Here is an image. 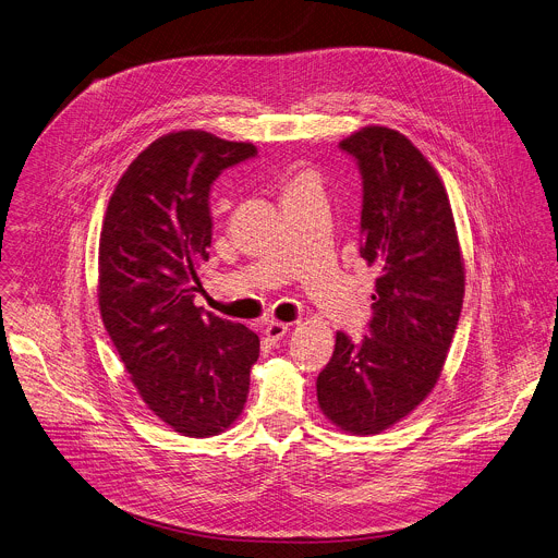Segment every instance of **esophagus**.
<instances>
[{
	"mask_svg": "<svg viewBox=\"0 0 558 558\" xmlns=\"http://www.w3.org/2000/svg\"><path fill=\"white\" fill-rule=\"evenodd\" d=\"M286 333H288V325H286V323H275V320L268 323L266 329H264V336H266V340H268L270 344L279 342Z\"/></svg>",
	"mask_w": 558,
	"mask_h": 558,
	"instance_id": "esophagus-1",
	"label": "esophagus"
}]
</instances>
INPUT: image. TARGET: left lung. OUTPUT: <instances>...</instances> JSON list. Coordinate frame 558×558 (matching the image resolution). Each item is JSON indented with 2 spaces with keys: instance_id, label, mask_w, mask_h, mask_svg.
Instances as JSON below:
<instances>
[{
  "instance_id": "obj_1",
  "label": "left lung",
  "mask_w": 558,
  "mask_h": 558,
  "mask_svg": "<svg viewBox=\"0 0 558 558\" xmlns=\"http://www.w3.org/2000/svg\"><path fill=\"white\" fill-rule=\"evenodd\" d=\"M362 174L360 255L375 266L368 336L336 333L316 379L323 414L351 434L408 416L440 377L464 296V264L445 185L399 131L364 126L340 142Z\"/></svg>"
}]
</instances>
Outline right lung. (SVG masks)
<instances>
[{"label":"right lung","mask_w":558,"mask_h":558,"mask_svg":"<svg viewBox=\"0 0 558 558\" xmlns=\"http://www.w3.org/2000/svg\"><path fill=\"white\" fill-rule=\"evenodd\" d=\"M257 155L205 131L153 142L118 181L98 253L102 323L144 403L183 436L207 438L242 414L259 338L194 305L209 259V192Z\"/></svg>","instance_id":"add662e5"}]
</instances>
